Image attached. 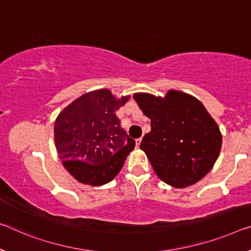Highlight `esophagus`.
Segmentation results:
<instances>
[{"mask_svg":"<svg viewBox=\"0 0 251 251\" xmlns=\"http://www.w3.org/2000/svg\"><path fill=\"white\" fill-rule=\"evenodd\" d=\"M140 144H141V138H138V139H136V145L138 146H140Z\"/></svg>","mask_w":251,"mask_h":251,"instance_id":"34e87169","label":"esophagus"}]
</instances>
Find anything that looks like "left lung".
Here are the masks:
<instances>
[{"mask_svg": "<svg viewBox=\"0 0 251 251\" xmlns=\"http://www.w3.org/2000/svg\"><path fill=\"white\" fill-rule=\"evenodd\" d=\"M151 123L140 148L166 184L183 188L203 178L213 167L222 137L203 104L193 96L169 91L165 98L133 95Z\"/></svg>", "mask_w": 251, "mask_h": 251, "instance_id": "1", "label": "left lung"}]
</instances>
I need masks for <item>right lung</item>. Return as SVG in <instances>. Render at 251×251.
<instances>
[{
	"label": "right lung",
	"mask_w": 251,
	"mask_h": 251,
	"mask_svg": "<svg viewBox=\"0 0 251 251\" xmlns=\"http://www.w3.org/2000/svg\"><path fill=\"white\" fill-rule=\"evenodd\" d=\"M130 96L115 99L109 90L84 94L59 113L55 123L57 152L78 182L100 186L121 171L136 141L115 112Z\"/></svg>",
	"instance_id": "obj_1"
}]
</instances>
